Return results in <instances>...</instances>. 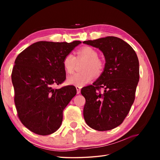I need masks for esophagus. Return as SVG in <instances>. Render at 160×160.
Instances as JSON below:
<instances>
[{
    "label": "esophagus",
    "mask_w": 160,
    "mask_h": 160,
    "mask_svg": "<svg viewBox=\"0 0 160 160\" xmlns=\"http://www.w3.org/2000/svg\"><path fill=\"white\" fill-rule=\"evenodd\" d=\"M81 87L76 86V89H77V94H79L81 93Z\"/></svg>",
    "instance_id": "1"
}]
</instances>
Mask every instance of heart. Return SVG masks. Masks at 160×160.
I'll use <instances>...</instances> for the list:
<instances>
[{"instance_id":"b5f03b06","label":"heart","mask_w":160,"mask_h":160,"mask_svg":"<svg viewBox=\"0 0 160 160\" xmlns=\"http://www.w3.org/2000/svg\"><path fill=\"white\" fill-rule=\"evenodd\" d=\"M75 57L71 53L67 54L62 59V67L67 73L73 72L77 60H85L83 64V72H77L69 76L67 79V83L69 85L82 87L93 80L94 75H100L104 69L103 61L98 58V53L91 47H83L76 52Z\"/></svg>"}]
</instances>
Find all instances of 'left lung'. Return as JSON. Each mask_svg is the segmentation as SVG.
I'll return each instance as SVG.
<instances>
[{
  "instance_id": "1",
  "label": "left lung",
  "mask_w": 160,
  "mask_h": 160,
  "mask_svg": "<svg viewBox=\"0 0 160 160\" xmlns=\"http://www.w3.org/2000/svg\"><path fill=\"white\" fill-rule=\"evenodd\" d=\"M83 43L98 48L105 59L104 71L98 80L81 89L85 98L83 117L91 128L111 130L123 123L134 102L139 79L138 58L128 43L116 37Z\"/></svg>"
}]
</instances>
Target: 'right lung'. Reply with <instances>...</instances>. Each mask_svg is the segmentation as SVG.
Instances as JSON below:
<instances>
[{"label":"right lung","instance_id":"right-lung-1","mask_svg":"<svg viewBox=\"0 0 160 160\" xmlns=\"http://www.w3.org/2000/svg\"><path fill=\"white\" fill-rule=\"evenodd\" d=\"M80 43L38 41L16 58L11 75L14 104L19 119L32 132L47 135L60 128L62 111L77 90L72 85L52 86L65 80L62 59Z\"/></svg>","mask_w":160,"mask_h":160}]
</instances>
